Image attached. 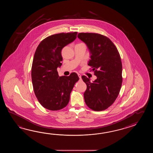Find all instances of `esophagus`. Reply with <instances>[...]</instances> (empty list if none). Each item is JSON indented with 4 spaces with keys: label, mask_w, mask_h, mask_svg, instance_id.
Listing matches in <instances>:
<instances>
[{
    "label": "esophagus",
    "mask_w": 153,
    "mask_h": 153,
    "mask_svg": "<svg viewBox=\"0 0 153 153\" xmlns=\"http://www.w3.org/2000/svg\"><path fill=\"white\" fill-rule=\"evenodd\" d=\"M78 76H79V78H80V79H81V75L80 74H78Z\"/></svg>",
    "instance_id": "34e87169"
}]
</instances>
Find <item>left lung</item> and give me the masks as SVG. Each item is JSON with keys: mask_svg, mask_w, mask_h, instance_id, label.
<instances>
[{"mask_svg": "<svg viewBox=\"0 0 153 153\" xmlns=\"http://www.w3.org/2000/svg\"><path fill=\"white\" fill-rule=\"evenodd\" d=\"M78 38L85 42L91 59L88 65L94 71L97 79L82 76L87 85L84 94L85 103L94 111H104L117 99L122 85V63L113 42L105 36L97 33H80Z\"/></svg>", "mask_w": 153, "mask_h": 153, "instance_id": "left-lung-1", "label": "left lung"}]
</instances>
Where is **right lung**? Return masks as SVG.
<instances>
[{"instance_id":"1","label":"right lung","mask_w":153,"mask_h":153,"mask_svg":"<svg viewBox=\"0 0 153 153\" xmlns=\"http://www.w3.org/2000/svg\"><path fill=\"white\" fill-rule=\"evenodd\" d=\"M77 32L59 33L42 40L33 57L31 76L33 90L39 103L50 111H58L68 103L70 94L79 78L76 73L59 76L62 49L76 38Z\"/></svg>"}]
</instances>
